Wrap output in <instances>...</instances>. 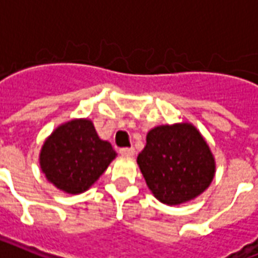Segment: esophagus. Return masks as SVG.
Segmentation results:
<instances>
[{"mask_svg": "<svg viewBox=\"0 0 258 258\" xmlns=\"http://www.w3.org/2000/svg\"><path fill=\"white\" fill-rule=\"evenodd\" d=\"M123 157H134L135 155V150H134L133 147H124V149H120V151H119Z\"/></svg>", "mask_w": 258, "mask_h": 258, "instance_id": "esophagus-1", "label": "esophagus"}]
</instances>
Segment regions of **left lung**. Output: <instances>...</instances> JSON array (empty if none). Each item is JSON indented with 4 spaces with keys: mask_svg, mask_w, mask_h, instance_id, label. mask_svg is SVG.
Listing matches in <instances>:
<instances>
[{
    "mask_svg": "<svg viewBox=\"0 0 258 258\" xmlns=\"http://www.w3.org/2000/svg\"><path fill=\"white\" fill-rule=\"evenodd\" d=\"M137 162L151 194L166 206L196 199L210 186L216 172L210 145L189 121L151 128Z\"/></svg>",
    "mask_w": 258,
    "mask_h": 258,
    "instance_id": "1",
    "label": "left lung"
}]
</instances>
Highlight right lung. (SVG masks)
Segmentation results:
<instances>
[{
	"instance_id": "1",
	"label": "right lung",
	"mask_w": 258,
	"mask_h": 258,
	"mask_svg": "<svg viewBox=\"0 0 258 258\" xmlns=\"http://www.w3.org/2000/svg\"><path fill=\"white\" fill-rule=\"evenodd\" d=\"M116 151L97 135L90 119H72L59 124L46 138L39 165L47 181L69 195L85 192L97 181Z\"/></svg>"
}]
</instances>
